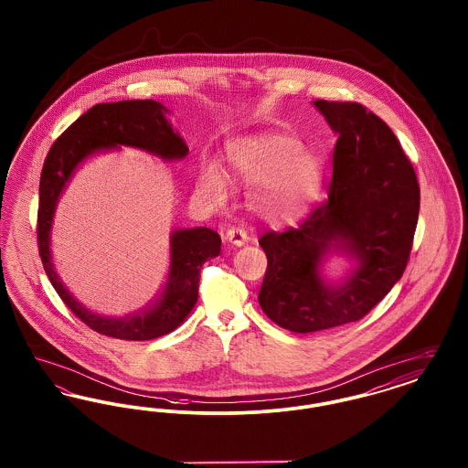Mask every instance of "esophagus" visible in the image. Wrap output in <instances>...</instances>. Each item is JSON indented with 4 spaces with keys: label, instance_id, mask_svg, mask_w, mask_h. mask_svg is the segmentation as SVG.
I'll return each instance as SVG.
<instances>
[{
    "label": "esophagus",
    "instance_id": "1",
    "mask_svg": "<svg viewBox=\"0 0 468 468\" xmlns=\"http://www.w3.org/2000/svg\"><path fill=\"white\" fill-rule=\"evenodd\" d=\"M224 240L229 242V244L240 247V245H244L245 242L249 240V235H247V231L242 229V228H229V229L224 233Z\"/></svg>",
    "mask_w": 468,
    "mask_h": 468
}]
</instances>
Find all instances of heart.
Segmentation results:
<instances>
[{"mask_svg": "<svg viewBox=\"0 0 468 468\" xmlns=\"http://www.w3.org/2000/svg\"><path fill=\"white\" fill-rule=\"evenodd\" d=\"M229 157L239 178L254 187L249 208L270 226L300 223L321 193V161L305 153L290 134H254L239 140L231 145ZM200 189L214 203L228 198L229 178L219 163L210 161L203 168Z\"/></svg>", "mask_w": 468, "mask_h": 468, "instance_id": "b5f03b06", "label": "heart"}]
</instances>
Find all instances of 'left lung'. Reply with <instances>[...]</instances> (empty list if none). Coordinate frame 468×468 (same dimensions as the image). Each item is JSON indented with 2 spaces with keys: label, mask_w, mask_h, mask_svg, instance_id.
<instances>
[{
  "label": "left lung",
  "mask_w": 468,
  "mask_h": 468,
  "mask_svg": "<svg viewBox=\"0 0 468 468\" xmlns=\"http://www.w3.org/2000/svg\"><path fill=\"white\" fill-rule=\"evenodd\" d=\"M338 134L328 201L298 229L268 231L260 305L294 334L338 328L365 317L403 275L420 216V186L391 128L359 103L315 100ZM356 261L340 282L324 277L334 252Z\"/></svg>",
  "instance_id": "1"
}]
</instances>
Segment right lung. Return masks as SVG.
Here are the masks:
<instances>
[{
    "instance_id": "1",
    "label": "right lung",
    "mask_w": 468,
    "mask_h": 468,
    "mask_svg": "<svg viewBox=\"0 0 468 468\" xmlns=\"http://www.w3.org/2000/svg\"><path fill=\"white\" fill-rule=\"evenodd\" d=\"M170 111L154 100L98 103L80 115L50 147L40 177L38 252L54 290L82 323L121 340H153L178 328L198 302L201 265L221 252V237L210 228L176 229L170 235V265L156 298L126 315H103L80 303L59 279L50 254L54 212L68 182L90 156L121 147L145 151L165 161L187 156L184 138L166 119Z\"/></svg>"
}]
</instances>
